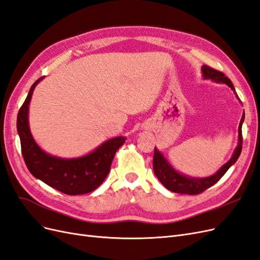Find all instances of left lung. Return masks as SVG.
<instances>
[{"instance_id":"1","label":"left lung","mask_w":260,"mask_h":260,"mask_svg":"<svg viewBox=\"0 0 260 260\" xmlns=\"http://www.w3.org/2000/svg\"><path fill=\"white\" fill-rule=\"evenodd\" d=\"M202 73H203V77L205 78V79H211L212 81H215L217 83H225L226 85L230 86V88L234 91V93H237L235 92V89L231 80L228 77H225L223 73L218 72V70L211 68L207 65L202 66ZM244 118H245V114H243L242 119L240 121L239 143L231 157V159L228 162H225L215 175L207 178H192V177H187V176L179 174V172L176 169H174V167H172L168 162V160L165 158V156L155 147L154 158H153V169L156 177L158 178L161 184L171 192L180 193V194L196 195L204 192L205 190H207L208 187L217 183L228 171V169H229L232 165L238 160L239 156L242 152V143H243L242 123L244 121Z\"/></svg>"}]
</instances>
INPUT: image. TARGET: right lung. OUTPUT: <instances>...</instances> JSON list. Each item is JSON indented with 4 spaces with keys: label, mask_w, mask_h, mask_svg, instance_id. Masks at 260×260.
<instances>
[{
    "label": "right lung",
    "mask_w": 260,
    "mask_h": 260,
    "mask_svg": "<svg viewBox=\"0 0 260 260\" xmlns=\"http://www.w3.org/2000/svg\"><path fill=\"white\" fill-rule=\"evenodd\" d=\"M43 78L31 85L17 115V131L26 166L34 177L61 193L67 195L90 193L103 183L111 170L114 156L124 143L125 138L117 137L108 140L92 153L72 159L59 158L42 151L30 132L28 111L36 85Z\"/></svg>",
    "instance_id": "add662e5"
}]
</instances>
